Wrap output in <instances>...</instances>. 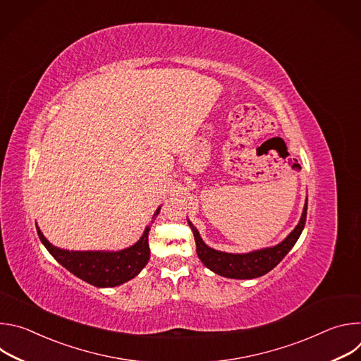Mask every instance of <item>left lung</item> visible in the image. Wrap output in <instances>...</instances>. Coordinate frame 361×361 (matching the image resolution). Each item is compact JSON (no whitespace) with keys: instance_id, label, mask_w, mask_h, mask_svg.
<instances>
[{"instance_id":"1","label":"left lung","mask_w":361,"mask_h":361,"mask_svg":"<svg viewBox=\"0 0 361 361\" xmlns=\"http://www.w3.org/2000/svg\"><path fill=\"white\" fill-rule=\"evenodd\" d=\"M305 219H307V198L304 202V209H302L298 224L281 243L271 247L260 248V250H252L248 252H226V251H219L216 248L209 247L202 241L198 230L192 226V223L190 220L187 221L194 234L198 259L205 267L210 269L213 273L227 279L250 280V279H257L267 274L284 259L287 252L297 243L304 228Z\"/></svg>"}]
</instances>
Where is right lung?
<instances>
[{
    "label": "right lung",
    "instance_id": "obj_1",
    "mask_svg": "<svg viewBox=\"0 0 361 361\" xmlns=\"http://www.w3.org/2000/svg\"><path fill=\"white\" fill-rule=\"evenodd\" d=\"M161 210V205L152 216V221L156 220ZM38 237L48 252L54 259L66 267L75 277L84 280L85 283L94 287H116L121 286L135 276L147 266L149 260V245H148V231L149 226L145 227L140 240L118 251H106V250H90V251H74L66 250L51 244L39 227L35 224Z\"/></svg>",
    "mask_w": 361,
    "mask_h": 361
}]
</instances>
